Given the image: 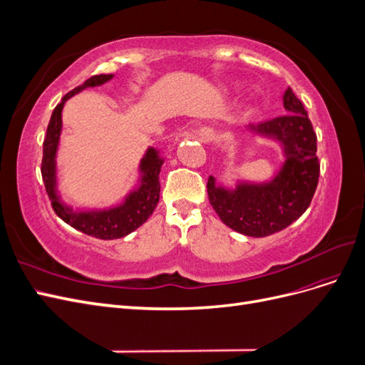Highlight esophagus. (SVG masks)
I'll list each match as a JSON object with an SVG mask.
<instances>
[{"label": "esophagus", "mask_w": 365, "mask_h": 365, "mask_svg": "<svg viewBox=\"0 0 365 365\" xmlns=\"http://www.w3.org/2000/svg\"><path fill=\"white\" fill-rule=\"evenodd\" d=\"M197 135H200L201 140H204V141H213V140H216V132L213 129L207 128V126L197 129Z\"/></svg>", "instance_id": "1"}]
</instances>
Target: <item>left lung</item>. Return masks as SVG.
<instances>
[{
	"instance_id": "obj_1",
	"label": "left lung",
	"mask_w": 365,
	"mask_h": 365,
	"mask_svg": "<svg viewBox=\"0 0 365 365\" xmlns=\"http://www.w3.org/2000/svg\"><path fill=\"white\" fill-rule=\"evenodd\" d=\"M288 114L262 121V134L283 143L286 163L267 185H239L235 192L207 181L208 200L222 222L239 233L264 237L289 227L311 205L319 176L317 134L300 98L288 88L283 94Z\"/></svg>"
}]
</instances>
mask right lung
Listing matches in <instances>:
<instances>
[{
    "instance_id": "add662e5",
    "label": "right lung",
    "mask_w": 365,
    "mask_h": 365,
    "mask_svg": "<svg viewBox=\"0 0 365 365\" xmlns=\"http://www.w3.org/2000/svg\"><path fill=\"white\" fill-rule=\"evenodd\" d=\"M113 74H96L90 79L85 81L82 85L74 88L73 91L62 97V102L54 108L51 114L50 123L47 128V135L43 140V155L41 164V173L43 184H46L47 195L51 201V207L63 222H67L73 228L82 231V233L93 236L97 239H118L123 237L132 231L137 230L141 224H145L148 217L155 210L160 200V170L163 165V160L158 158L157 152L149 149L146 157L141 161V169L145 172L143 176V184L137 192L132 193L128 201L117 208L103 210V212H73L62 201L56 193V182H54V155H56L62 118L61 113L63 103L68 101L71 96L79 93L86 86L102 85L109 81Z\"/></svg>"
}]
</instances>
